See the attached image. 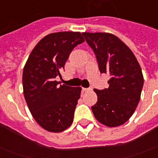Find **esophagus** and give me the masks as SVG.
<instances>
[{"mask_svg": "<svg viewBox=\"0 0 158 158\" xmlns=\"http://www.w3.org/2000/svg\"><path fill=\"white\" fill-rule=\"evenodd\" d=\"M90 88H82V90L84 91V92H85V91H89V90H90Z\"/></svg>", "mask_w": 158, "mask_h": 158, "instance_id": "obj_1", "label": "esophagus"}]
</instances>
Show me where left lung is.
<instances>
[{
	"instance_id": "1",
	"label": "left lung",
	"mask_w": 158,
	"mask_h": 158,
	"mask_svg": "<svg viewBox=\"0 0 158 158\" xmlns=\"http://www.w3.org/2000/svg\"><path fill=\"white\" fill-rule=\"evenodd\" d=\"M96 54L101 73H108L107 89H94L97 102L91 106L101 123L117 127L127 122L135 111L144 85L142 71L132 51L109 33L82 34Z\"/></svg>"
}]
</instances>
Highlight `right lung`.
Instances as JSON below:
<instances>
[{
    "label": "right lung",
    "mask_w": 158,
    "mask_h": 158,
    "mask_svg": "<svg viewBox=\"0 0 158 158\" xmlns=\"http://www.w3.org/2000/svg\"><path fill=\"white\" fill-rule=\"evenodd\" d=\"M85 41L79 32L52 33L33 49L23 72V95L34 118L44 129L62 132L72 124L81 87L61 85V77L69 54Z\"/></svg>",
    "instance_id": "obj_1"
}]
</instances>
